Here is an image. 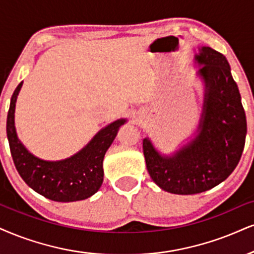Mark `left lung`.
I'll return each mask as SVG.
<instances>
[{"mask_svg":"<svg viewBox=\"0 0 254 254\" xmlns=\"http://www.w3.org/2000/svg\"><path fill=\"white\" fill-rule=\"evenodd\" d=\"M194 60L205 83L195 137L172 155H161L148 137L142 142L152 180L166 192L184 195L205 192L226 180L242 158L247 132L242 98L226 58L201 47Z\"/></svg>","mask_w":254,"mask_h":254,"instance_id":"obj_1","label":"left lung"}]
</instances>
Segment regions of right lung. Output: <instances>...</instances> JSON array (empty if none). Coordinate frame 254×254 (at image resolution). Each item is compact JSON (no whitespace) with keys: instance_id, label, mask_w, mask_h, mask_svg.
I'll list each match as a JSON object with an SVG mask.
<instances>
[{"instance_id":"1","label":"right lung","mask_w":254,"mask_h":254,"mask_svg":"<svg viewBox=\"0 0 254 254\" xmlns=\"http://www.w3.org/2000/svg\"><path fill=\"white\" fill-rule=\"evenodd\" d=\"M22 83L14 90L7 117V136L15 167L30 189L59 202L84 200L95 194L103 181L102 162L126 119H119L95 134L86 146L60 161L36 158L22 145L15 128V106Z\"/></svg>"}]
</instances>
